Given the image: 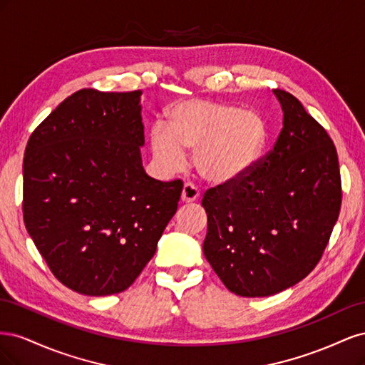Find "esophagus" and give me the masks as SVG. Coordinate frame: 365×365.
Masks as SVG:
<instances>
[{
    "mask_svg": "<svg viewBox=\"0 0 365 365\" xmlns=\"http://www.w3.org/2000/svg\"><path fill=\"white\" fill-rule=\"evenodd\" d=\"M201 192L197 187L192 182H185L182 187V193H181V201L182 202H193L200 197Z\"/></svg>",
    "mask_w": 365,
    "mask_h": 365,
    "instance_id": "obj_1",
    "label": "esophagus"
}]
</instances>
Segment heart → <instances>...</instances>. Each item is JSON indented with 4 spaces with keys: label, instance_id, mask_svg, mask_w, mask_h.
Returning a JSON list of instances; mask_svg holds the SVG:
<instances>
[{
    "label": "heart",
    "instance_id": "b5f03b06",
    "mask_svg": "<svg viewBox=\"0 0 365 365\" xmlns=\"http://www.w3.org/2000/svg\"><path fill=\"white\" fill-rule=\"evenodd\" d=\"M153 157L164 170L176 172L185 160L184 149H195V168L204 180L228 184L244 178L260 158L267 128L251 111L213 101H185L169 111L168 126L150 129Z\"/></svg>",
    "mask_w": 365,
    "mask_h": 365
}]
</instances>
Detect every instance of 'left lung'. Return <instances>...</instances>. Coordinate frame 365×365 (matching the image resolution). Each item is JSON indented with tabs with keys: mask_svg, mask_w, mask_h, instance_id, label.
Segmentation results:
<instances>
[{
	"mask_svg": "<svg viewBox=\"0 0 365 365\" xmlns=\"http://www.w3.org/2000/svg\"><path fill=\"white\" fill-rule=\"evenodd\" d=\"M283 129L244 178L205 192L204 256L227 288L268 297L303 280L322 259L341 208L332 138L292 94L274 90Z\"/></svg>",
	"mask_w": 365,
	"mask_h": 365,
	"instance_id": "8db88e82",
	"label": "left lung"
}]
</instances>
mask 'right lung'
<instances>
[{
    "label": "right lung",
    "mask_w": 365,
    "mask_h": 365,
    "mask_svg": "<svg viewBox=\"0 0 365 365\" xmlns=\"http://www.w3.org/2000/svg\"><path fill=\"white\" fill-rule=\"evenodd\" d=\"M140 96L77 91L26 148V228L54 277L83 295L128 289L178 208L182 181L143 169Z\"/></svg>",
    "instance_id": "add662e5"
}]
</instances>
